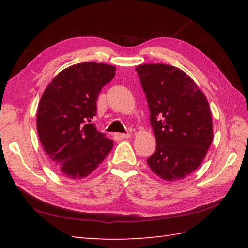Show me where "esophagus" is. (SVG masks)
Here are the masks:
<instances>
[{"instance_id":"1","label":"esophagus","mask_w":248,"mask_h":248,"mask_svg":"<svg viewBox=\"0 0 248 248\" xmlns=\"http://www.w3.org/2000/svg\"><path fill=\"white\" fill-rule=\"evenodd\" d=\"M117 137L120 138V139H128V138L131 137V134L130 133H118L117 134Z\"/></svg>"}]
</instances>
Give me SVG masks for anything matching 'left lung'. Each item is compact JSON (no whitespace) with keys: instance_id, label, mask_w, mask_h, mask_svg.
Wrapping results in <instances>:
<instances>
[{"instance_id":"1","label":"left lung","mask_w":248,"mask_h":248,"mask_svg":"<svg viewBox=\"0 0 248 248\" xmlns=\"http://www.w3.org/2000/svg\"><path fill=\"white\" fill-rule=\"evenodd\" d=\"M140 77L156 140L146 159L158 177L175 182L198 169L212 143L211 111L204 94L189 75L175 66L141 64Z\"/></svg>"}]
</instances>
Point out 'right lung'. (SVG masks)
Instances as JSON below:
<instances>
[{
    "label": "right lung",
    "instance_id": "right-lung-1",
    "mask_svg": "<svg viewBox=\"0 0 248 248\" xmlns=\"http://www.w3.org/2000/svg\"><path fill=\"white\" fill-rule=\"evenodd\" d=\"M115 74L114 65L74 64L61 71L41 96L36 120L40 143L50 162L66 178L89 176L114 146L92 119L100 90Z\"/></svg>",
    "mask_w": 248,
    "mask_h": 248
}]
</instances>
